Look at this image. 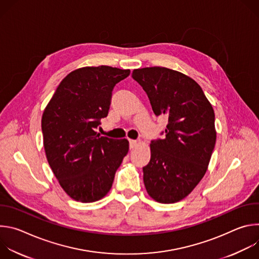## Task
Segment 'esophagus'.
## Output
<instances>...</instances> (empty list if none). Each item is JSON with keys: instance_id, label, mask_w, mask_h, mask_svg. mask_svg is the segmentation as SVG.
<instances>
[{"instance_id": "esophagus-1", "label": "esophagus", "mask_w": 259, "mask_h": 259, "mask_svg": "<svg viewBox=\"0 0 259 259\" xmlns=\"http://www.w3.org/2000/svg\"><path fill=\"white\" fill-rule=\"evenodd\" d=\"M137 140H133V139H129V143H130V149H134V147L137 145Z\"/></svg>"}]
</instances>
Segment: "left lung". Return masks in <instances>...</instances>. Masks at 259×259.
<instances>
[{
	"instance_id": "obj_1",
	"label": "left lung",
	"mask_w": 259,
	"mask_h": 259,
	"mask_svg": "<svg viewBox=\"0 0 259 259\" xmlns=\"http://www.w3.org/2000/svg\"><path fill=\"white\" fill-rule=\"evenodd\" d=\"M156 116L168 118L163 139L151 142L142 168L147 194L159 203L186 198L205 175L216 141L214 110L200 85L182 72L153 66L134 69Z\"/></svg>"
}]
</instances>
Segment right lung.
Here are the masks:
<instances>
[{
	"instance_id": "obj_1",
	"label": "right lung",
	"mask_w": 259,
	"mask_h": 259,
	"mask_svg": "<svg viewBox=\"0 0 259 259\" xmlns=\"http://www.w3.org/2000/svg\"><path fill=\"white\" fill-rule=\"evenodd\" d=\"M129 75L130 69L107 65L78 68L60 82L44 110L46 157L60 187L73 200L102 199L129 151L127 139L95 131L108 114L114 87Z\"/></svg>"
}]
</instances>
